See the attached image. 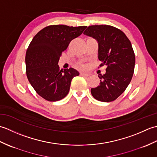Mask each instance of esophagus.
<instances>
[{
  "instance_id": "34e87169",
  "label": "esophagus",
  "mask_w": 157,
  "mask_h": 157,
  "mask_svg": "<svg viewBox=\"0 0 157 157\" xmlns=\"http://www.w3.org/2000/svg\"><path fill=\"white\" fill-rule=\"evenodd\" d=\"M80 75H82V76H89V75H90V73L81 72V73H80Z\"/></svg>"
}]
</instances>
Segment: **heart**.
Wrapping results in <instances>:
<instances>
[{
	"label": "heart",
	"instance_id": "b5f03b06",
	"mask_svg": "<svg viewBox=\"0 0 157 157\" xmlns=\"http://www.w3.org/2000/svg\"><path fill=\"white\" fill-rule=\"evenodd\" d=\"M79 67H81V68H85V67H86V66L85 65H79Z\"/></svg>",
	"mask_w": 157,
	"mask_h": 157
}]
</instances>
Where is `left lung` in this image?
Returning <instances> with one entry per match:
<instances>
[{
  "mask_svg": "<svg viewBox=\"0 0 157 157\" xmlns=\"http://www.w3.org/2000/svg\"><path fill=\"white\" fill-rule=\"evenodd\" d=\"M84 34L97 40L100 67H106L105 74L98 75L99 86L91 88V94L99 101H115L125 90L134 74L136 60L131 42L121 30L108 25L89 26Z\"/></svg>",
  "mask_w": 157,
  "mask_h": 157,
  "instance_id": "obj_1",
  "label": "left lung"
}]
</instances>
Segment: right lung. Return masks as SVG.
<instances>
[{"label":"right lung","mask_w":157,"mask_h":157,"mask_svg":"<svg viewBox=\"0 0 157 157\" xmlns=\"http://www.w3.org/2000/svg\"><path fill=\"white\" fill-rule=\"evenodd\" d=\"M86 28L49 25L41 29L29 44L25 55L26 74L36 92L46 101L55 102L65 98L72 79L79 75L73 68L60 70L58 63L70 42Z\"/></svg>","instance_id":"1"}]
</instances>
